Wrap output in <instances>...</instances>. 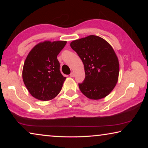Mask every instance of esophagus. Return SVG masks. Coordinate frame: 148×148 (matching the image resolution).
<instances>
[{
	"mask_svg": "<svg viewBox=\"0 0 148 148\" xmlns=\"http://www.w3.org/2000/svg\"><path fill=\"white\" fill-rule=\"evenodd\" d=\"M70 76H71V77H74V72H71V74H70Z\"/></svg>",
	"mask_w": 148,
	"mask_h": 148,
	"instance_id": "obj_1",
	"label": "esophagus"
}]
</instances>
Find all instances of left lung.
Wrapping results in <instances>:
<instances>
[{
	"instance_id": "left-lung-1",
	"label": "left lung",
	"mask_w": 148,
	"mask_h": 148,
	"mask_svg": "<svg viewBox=\"0 0 148 148\" xmlns=\"http://www.w3.org/2000/svg\"><path fill=\"white\" fill-rule=\"evenodd\" d=\"M71 47L84 65L86 77L79 84L80 91L90 99L106 97L116 86L119 73L118 58L113 47L95 35L72 41Z\"/></svg>"
}]
</instances>
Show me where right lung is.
Wrapping results in <instances>:
<instances>
[{
    "label": "right lung",
    "instance_id": "1",
    "mask_svg": "<svg viewBox=\"0 0 148 148\" xmlns=\"http://www.w3.org/2000/svg\"><path fill=\"white\" fill-rule=\"evenodd\" d=\"M66 41H44L36 44L25 61L22 77L32 97L40 101L54 99L59 93L66 77L60 72L57 56Z\"/></svg>",
    "mask_w": 148,
    "mask_h": 148
}]
</instances>
